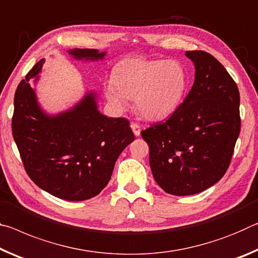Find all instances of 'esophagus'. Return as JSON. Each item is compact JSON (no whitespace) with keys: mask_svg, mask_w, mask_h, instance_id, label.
<instances>
[{"mask_svg":"<svg viewBox=\"0 0 258 258\" xmlns=\"http://www.w3.org/2000/svg\"><path fill=\"white\" fill-rule=\"evenodd\" d=\"M130 126H132V130H133L135 136H136V137L141 136V126H139V124L132 123V124H130Z\"/></svg>","mask_w":258,"mask_h":258,"instance_id":"obj_1","label":"esophagus"}]
</instances>
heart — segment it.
<instances>
[{"mask_svg": "<svg viewBox=\"0 0 258 258\" xmlns=\"http://www.w3.org/2000/svg\"><path fill=\"white\" fill-rule=\"evenodd\" d=\"M187 84V72L176 59L125 58L113 69L105 96L120 111L128 107V98H135L143 117L160 121L179 107Z\"/></svg>", "mask_w": 258, "mask_h": 258, "instance_id": "heart-1", "label": "heart"}]
</instances>
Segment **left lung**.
Wrapping results in <instances>:
<instances>
[{
  "mask_svg": "<svg viewBox=\"0 0 258 258\" xmlns=\"http://www.w3.org/2000/svg\"><path fill=\"white\" fill-rule=\"evenodd\" d=\"M194 83L166 122L141 133L150 147L155 181L172 196H192L217 183L229 168L240 134V95L221 62L205 51H186Z\"/></svg>",
  "mask_w": 258,
  "mask_h": 258,
  "instance_id": "8db88e82",
  "label": "left lung"
}]
</instances>
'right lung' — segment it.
<instances>
[{
    "label": "right lung",
    "instance_id": "add662e5",
    "mask_svg": "<svg viewBox=\"0 0 258 258\" xmlns=\"http://www.w3.org/2000/svg\"><path fill=\"white\" fill-rule=\"evenodd\" d=\"M75 60L98 61L106 52L71 49ZM44 64L41 59L15 94L12 135L25 170L53 197L83 201L99 194L111 179L114 164L135 136L124 117L101 114L97 92L87 91L71 108L50 114L37 100L35 87Z\"/></svg>",
    "mask_w": 258,
    "mask_h": 258
}]
</instances>
